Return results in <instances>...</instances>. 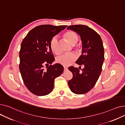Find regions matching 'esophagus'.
Masks as SVG:
<instances>
[{
	"mask_svg": "<svg viewBox=\"0 0 125 125\" xmlns=\"http://www.w3.org/2000/svg\"><path fill=\"white\" fill-rule=\"evenodd\" d=\"M68 70V68L66 67H64V71H65Z\"/></svg>",
	"mask_w": 125,
	"mask_h": 125,
	"instance_id": "1",
	"label": "esophagus"
}]
</instances>
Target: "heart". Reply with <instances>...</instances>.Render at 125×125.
I'll use <instances>...</instances> for the list:
<instances>
[{"label":"heart","mask_w":125,"mask_h":125,"mask_svg":"<svg viewBox=\"0 0 125 125\" xmlns=\"http://www.w3.org/2000/svg\"><path fill=\"white\" fill-rule=\"evenodd\" d=\"M63 37L67 40L71 45H72L74 49L77 52H81L82 50V46L80 44H77L79 39V37L77 34L73 31H68L66 32L63 35ZM50 47L51 51L55 54L58 55L61 54V51L59 48V42L57 37H54L51 39L50 43ZM76 56L73 53H70L62 55L57 58L56 62L63 66L69 65L73 62L76 60Z\"/></svg>","instance_id":"obj_1"}]
</instances>
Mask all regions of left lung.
I'll list each match as a JSON object with an SVG mask.
<instances>
[{
    "instance_id": "1",
    "label": "left lung",
    "mask_w": 125,
    "mask_h": 125,
    "mask_svg": "<svg viewBox=\"0 0 125 125\" xmlns=\"http://www.w3.org/2000/svg\"><path fill=\"white\" fill-rule=\"evenodd\" d=\"M67 29L77 32L81 37L82 54L76 63L84 66L81 72L73 66L69 68L73 77L68 81V85L73 93L85 94L92 89L101 73L104 60L103 42L100 35L87 26L73 25Z\"/></svg>"
}]
</instances>
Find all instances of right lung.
I'll return each mask as SVG.
<instances>
[{
	"label": "right lung",
	"instance_id": "1",
	"mask_svg": "<svg viewBox=\"0 0 125 125\" xmlns=\"http://www.w3.org/2000/svg\"><path fill=\"white\" fill-rule=\"evenodd\" d=\"M67 26L43 25L29 32L22 41L19 52V69L23 82L33 94L44 96L52 91L55 79L63 71L59 63L51 64L55 60L50 47L54 36ZM51 64L45 70L44 65Z\"/></svg>",
	"mask_w": 125,
	"mask_h": 125
}]
</instances>
